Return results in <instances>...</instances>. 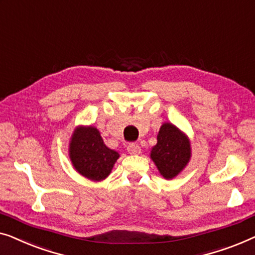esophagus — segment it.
<instances>
[{
  "label": "esophagus",
  "instance_id": "34e87169",
  "mask_svg": "<svg viewBox=\"0 0 255 255\" xmlns=\"http://www.w3.org/2000/svg\"><path fill=\"white\" fill-rule=\"evenodd\" d=\"M127 150L130 155H138V153H141V148L136 143H129L127 145Z\"/></svg>",
  "mask_w": 255,
  "mask_h": 255
}]
</instances>
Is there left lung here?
I'll use <instances>...</instances> for the list:
<instances>
[{"mask_svg":"<svg viewBox=\"0 0 255 255\" xmlns=\"http://www.w3.org/2000/svg\"><path fill=\"white\" fill-rule=\"evenodd\" d=\"M151 158L160 174L166 179L175 177L191 158L188 138L171 124H164L151 150Z\"/></svg>","mask_w":255,"mask_h":255,"instance_id":"left-lung-1","label":"left lung"}]
</instances>
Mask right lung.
<instances>
[{"label": "right lung", "mask_w": 255, "mask_h": 255, "mask_svg": "<svg viewBox=\"0 0 255 255\" xmlns=\"http://www.w3.org/2000/svg\"><path fill=\"white\" fill-rule=\"evenodd\" d=\"M70 159L85 178L99 181L111 173L119 153L107 148L99 131L93 127H81L70 142Z\"/></svg>", "instance_id": "1"}]
</instances>
